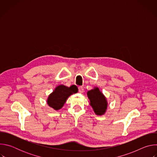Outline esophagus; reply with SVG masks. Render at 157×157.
Masks as SVG:
<instances>
[{"label": "esophagus", "instance_id": "esophagus-1", "mask_svg": "<svg viewBox=\"0 0 157 157\" xmlns=\"http://www.w3.org/2000/svg\"><path fill=\"white\" fill-rule=\"evenodd\" d=\"M78 89H79V92L80 93H82L84 92V89L82 86H79L78 87Z\"/></svg>", "mask_w": 157, "mask_h": 157}]
</instances>
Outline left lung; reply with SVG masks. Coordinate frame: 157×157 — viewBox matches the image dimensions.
<instances>
[{"label":"left lung","mask_w":157,"mask_h":157,"mask_svg":"<svg viewBox=\"0 0 157 157\" xmlns=\"http://www.w3.org/2000/svg\"><path fill=\"white\" fill-rule=\"evenodd\" d=\"M90 100V104L97 115H102L107 109V101L104 95L99 91L98 87L89 91L87 93Z\"/></svg>","instance_id":"8db88e82"}]
</instances>
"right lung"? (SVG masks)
I'll return each instance as SVG.
<instances>
[{
    "label": "right lung",
    "mask_w": 157,
    "mask_h": 157,
    "mask_svg": "<svg viewBox=\"0 0 157 157\" xmlns=\"http://www.w3.org/2000/svg\"><path fill=\"white\" fill-rule=\"evenodd\" d=\"M78 91V89L75 85H73L70 87L60 85L49 96L47 101L48 104L56 110L60 109L63 106L67 98Z\"/></svg>",
    "instance_id": "obj_1"
}]
</instances>
